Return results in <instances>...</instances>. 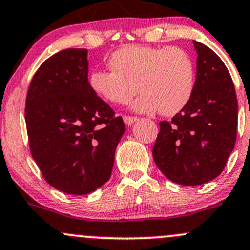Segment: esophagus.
I'll list each match as a JSON object with an SVG mask.
<instances>
[{
	"mask_svg": "<svg viewBox=\"0 0 250 250\" xmlns=\"http://www.w3.org/2000/svg\"><path fill=\"white\" fill-rule=\"evenodd\" d=\"M123 121L127 125H132L134 122L138 121V117H134V116H123Z\"/></svg>",
	"mask_w": 250,
	"mask_h": 250,
	"instance_id": "1",
	"label": "esophagus"
}]
</instances>
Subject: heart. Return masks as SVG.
<instances>
[{
  "instance_id": "obj_1",
  "label": "heart",
  "mask_w": 250,
  "mask_h": 250,
  "mask_svg": "<svg viewBox=\"0 0 250 250\" xmlns=\"http://www.w3.org/2000/svg\"><path fill=\"white\" fill-rule=\"evenodd\" d=\"M112 70L97 69L90 75L94 93L114 104H132L135 111L173 116L190 102L195 90V65L181 48L125 45L110 56Z\"/></svg>"
}]
</instances>
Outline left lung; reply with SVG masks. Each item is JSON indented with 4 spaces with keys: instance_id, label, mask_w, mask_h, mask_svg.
I'll use <instances>...</instances> for the list:
<instances>
[{
    "instance_id": "obj_1",
    "label": "left lung",
    "mask_w": 250,
    "mask_h": 250,
    "mask_svg": "<svg viewBox=\"0 0 250 250\" xmlns=\"http://www.w3.org/2000/svg\"><path fill=\"white\" fill-rule=\"evenodd\" d=\"M195 90L187 106L159 123L152 154L172 182L199 186L218 177L235 147L238 104L231 75L217 54L194 41Z\"/></svg>"
}]
</instances>
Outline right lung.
I'll use <instances>...</instances> for the list:
<instances>
[{"label":"right lung","instance_id":"obj_1","mask_svg":"<svg viewBox=\"0 0 250 250\" xmlns=\"http://www.w3.org/2000/svg\"><path fill=\"white\" fill-rule=\"evenodd\" d=\"M87 74V50H62L38 68L26 96L31 154L46 182L72 195L92 193L109 180L125 130Z\"/></svg>","mask_w":250,"mask_h":250}]
</instances>
